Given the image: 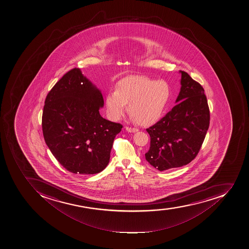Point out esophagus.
<instances>
[{
    "label": "esophagus",
    "mask_w": 249,
    "mask_h": 249,
    "mask_svg": "<svg viewBox=\"0 0 249 249\" xmlns=\"http://www.w3.org/2000/svg\"><path fill=\"white\" fill-rule=\"evenodd\" d=\"M125 128L126 131L130 132V133H135V132L138 131V128L130 127V126H125Z\"/></svg>",
    "instance_id": "1"
}]
</instances>
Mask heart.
Segmentation results:
<instances>
[{"label": "heart", "instance_id": "heart-1", "mask_svg": "<svg viewBox=\"0 0 249 249\" xmlns=\"http://www.w3.org/2000/svg\"><path fill=\"white\" fill-rule=\"evenodd\" d=\"M171 89L167 82L155 81L144 76H132L118 83L116 90L106 97L107 115L118 120L129 104L131 117L139 124H152L158 120L167 107Z\"/></svg>", "mask_w": 249, "mask_h": 249}]
</instances>
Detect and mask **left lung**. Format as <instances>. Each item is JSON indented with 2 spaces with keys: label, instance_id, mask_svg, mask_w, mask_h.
<instances>
[{
  "label": "left lung",
  "instance_id": "obj_1",
  "mask_svg": "<svg viewBox=\"0 0 249 249\" xmlns=\"http://www.w3.org/2000/svg\"><path fill=\"white\" fill-rule=\"evenodd\" d=\"M181 73L177 105L164 117L146 129L150 148L146 160L160 171L182 167L199 153L209 128L210 110L201 85Z\"/></svg>",
  "mask_w": 249,
  "mask_h": 249
}]
</instances>
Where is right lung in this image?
Here are the masks:
<instances>
[{"mask_svg":"<svg viewBox=\"0 0 249 249\" xmlns=\"http://www.w3.org/2000/svg\"><path fill=\"white\" fill-rule=\"evenodd\" d=\"M101 91L74 68L63 75L45 98L44 139L56 160L73 174L93 175L110 160L123 125L104 119Z\"/></svg>","mask_w":249,"mask_h":249,"instance_id":"obj_1","label":"right lung"}]
</instances>
